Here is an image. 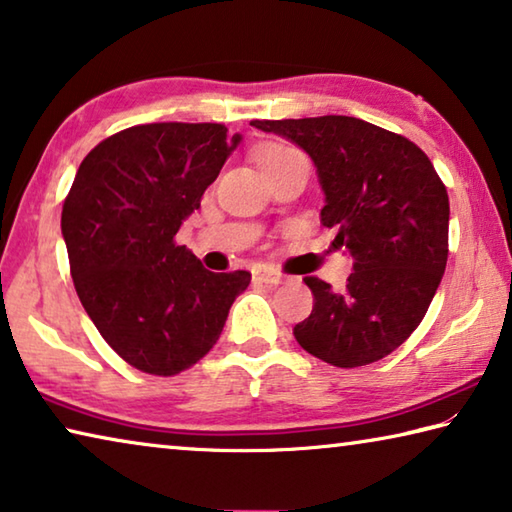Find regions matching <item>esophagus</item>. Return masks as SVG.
<instances>
[{"label": "esophagus", "instance_id": "obj_1", "mask_svg": "<svg viewBox=\"0 0 512 512\" xmlns=\"http://www.w3.org/2000/svg\"><path fill=\"white\" fill-rule=\"evenodd\" d=\"M253 277L259 282L264 284H282L284 282V275L282 273H275V271H268V268H255Z\"/></svg>", "mask_w": 512, "mask_h": 512}]
</instances>
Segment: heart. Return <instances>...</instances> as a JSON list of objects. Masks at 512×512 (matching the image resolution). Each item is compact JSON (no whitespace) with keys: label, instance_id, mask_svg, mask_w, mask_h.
Returning <instances> with one entry per match:
<instances>
[{"label":"heart","instance_id":"obj_1","mask_svg":"<svg viewBox=\"0 0 512 512\" xmlns=\"http://www.w3.org/2000/svg\"><path fill=\"white\" fill-rule=\"evenodd\" d=\"M289 153H296V149H291V146H284V144H266L257 151V162L262 164L266 160L282 158V155H289Z\"/></svg>","mask_w":512,"mask_h":512}]
</instances>
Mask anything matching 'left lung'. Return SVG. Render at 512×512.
Instances as JSON below:
<instances>
[{"instance_id":"1","label":"left lung","mask_w":512,"mask_h":512,"mask_svg":"<svg viewBox=\"0 0 512 512\" xmlns=\"http://www.w3.org/2000/svg\"><path fill=\"white\" fill-rule=\"evenodd\" d=\"M287 137L314 162L320 223L354 259L343 291L305 277L309 318L293 336L339 368L384 359L427 314L447 264L449 196L431 160L402 135L343 115L250 121Z\"/></svg>"}]
</instances>
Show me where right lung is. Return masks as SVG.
<instances>
[{"mask_svg":"<svg viewBox=\"0 0 512 512\" xmlns=\"http://www.w3.org/2000/svg\"><path fill=\"white\" fill-rule=\"evenodd\" d=\"M241 135L223 124L131 126L85 155L60 230L76 293L121 359L171 377L214 348L248 271L212 273L173 237Z\"/></svg>","mask_w":512,"mask_h":512,"instance_id":"1","label":"right lung"}]
</instances>
